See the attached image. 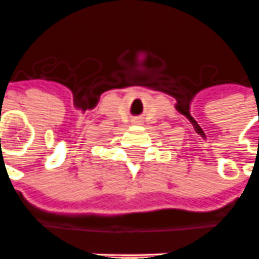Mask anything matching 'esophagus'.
I'll list each match as a JSON object with an SVG mask.
<instances>
[{
  "label": "esophagus",
  "instance_id": "1",
  "mask_svg": "<svg viewBox=\"0 0 259 259\" xmlns=\"http://www.w3.org/2000/svg\"><path fill=\"white\" fill-rule=\"evenodd\" d=\"M134 122H135V124H138V122H141V119H140V118H137V119H134Z\"/></svg>",
  "mask_w": 259,
  "mask_h": 259
}]
</instances>
